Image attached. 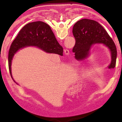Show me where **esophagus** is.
I'll return each instance as SVG.
<instances>
[{
    "instance_id": "esophagus-1",
    "label": "esophagus",
    "mask_w": 122,
    "mask_h": 122,
    "mask_svg": "<svg viewBox=\"0 0 122 122\" xmlns=\"http://www.w3.org/2000/svg\"><path fill=\"white\" fill-rule=\"evenodd\" d=\"M64 53H65L66 54H68L69 53V51L68 49H64Z\"/></svg>"
}]
</instances>
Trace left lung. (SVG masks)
<instances>
[{
	"label": "left lung",
	"mask_w": 122,
	"mask_h": 122,
	"mask_svg": "<svg viewBox=\"0 0 122 122\" xmlns=\"http://www.w3.org/2000/svg\"><path fill=\"white\" fill-rule=\"evenodd\" d=\"M73 35L76 39V45L72 51L77 60L84 59L89 55L93 45L102 43L110 49L111 63L108 68H115L117 50L114 42L103 27L94 20L83 19L73 25Z\"/></svg>",
	"instance_id": "8db88e82"
}]
</instances>
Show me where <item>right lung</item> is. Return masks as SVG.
<instances>
[{"label":"right lung","instance_id":"1","mask_svg":"<svg viewBox=\"0 0 122 122\" xmlns=\"http://www.w3.org/2000/svg\"><path fill=\"white\" fill-rule=\"evenodd\" d=\"M29 46H37L48 53L63 55V48L59 45L48 24L42 21L29 23L20 30L9 51L8 66L13 80L11 69L13 57L20 49Z\"/></svg>","mask_w":122,"mask_h":122}]
</instances>
